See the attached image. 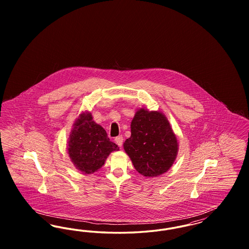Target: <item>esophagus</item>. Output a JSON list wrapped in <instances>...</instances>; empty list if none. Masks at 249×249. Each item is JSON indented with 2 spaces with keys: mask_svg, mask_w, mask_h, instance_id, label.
Wrapping results in <instances>:
<instances>
[{
  "mask_svg": "<svg viewBox=\"0 0 249 249\" xmlns=\"http://www.w3.org/2000/svg\"><path fill=\"white\" fill-rule=\"evenodd\" d=\"M115 141L117 142V144L121 147V146H122V143H123V137H122L121 135H119L118 137H116Z\"/></svg>",
  "mask_w": 249,
  "mask_h": 249,
  "instance_id": "34e87169",
  "label": "esophagus"
}]
</instances>
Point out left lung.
I'll use <instances>...</instances> for the list:
<instances>
[{
  "mask_svg": "<svg viewBox=\"0 0 249 249\" xmlns=\"http://www.w3.org/2000/svg\"><path fill=\"white\" fill-rule=\"evenodd\" d=\"M130 132L123 146L139 174L156 178L174 164L178 156V139L165 115L141 108L131 120Z\"/></svg>",
  "mask_w": 249,
  "mask_h": 249,
  "instance_id": "obj_1",
  "label": "left lung"
}]
</instances>
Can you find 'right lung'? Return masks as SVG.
Instances as JSON below:
<instances>
[{
	"label": "right lung",
	"mask_w": 249,
	"mask_h": 249,
	"mask_svg": "<svg viewBox=\"0 0 249 249\" xmlns=\"http://www.w3.org/2000/svg\"><path fill=\"white\" fill-rule=\"evenodd\" d=\"M68 140V154L77 170L93 174L105 164L107 157L119 146L111 142L106 130L92 120L89 112H83L72 125Z\"/></svg>",
	"instance_id": "1"
}]
</instances>
